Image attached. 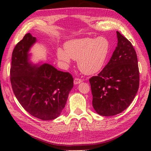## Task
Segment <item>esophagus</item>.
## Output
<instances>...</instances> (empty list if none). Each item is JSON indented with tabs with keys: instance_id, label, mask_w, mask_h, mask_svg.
<instances>
[{
	"instance_id": "34e87169",
	"label": "esophagus",
	"mask_w": 151,
	"mask_h": 151,
	"mask_svg": "<svg viewBox=\"0 0 151 151\" xmlns=\"http://www.w3.org/2000/svg\"><path fill=\"white\" fill-rule=\"evenodd\" d=\"M81 82H82L81 79H80V78H75V80H74V84H75V85L80 84Z\"/></svg>"
}]
</instances>
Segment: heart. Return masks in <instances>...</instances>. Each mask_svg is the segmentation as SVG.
I'll use <instances>...</instances> for the list:
<instances>
[{"label": "heart", "instance_id": "heart-1", "mask_svg": "<svg viewBox=\"0 0 151 151\" xmlns=\"http://www.w3.org/2000/svg\"><path fill=\"white\" fill-rule=\"evenodd\" d=\"M109 50L110 42L104 37L78 38L67 41L65 50L58 49L57 57L65 64H69L70 58L77 60L83 73L92 75L102 68Z\"/></svg>", "mask_w": 151, "mask_h": 151}]
</instances>
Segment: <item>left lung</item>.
I'll use <instances>...</instances> for the list:
<instances>
[{"label":"left lung","mask_w":151,"mask_h":151,"mask_svg":"<svg viewBox=\"0 0 151 151\" xmlns=\"http://www.w3.org/2000/svg\"><path fill=\"white\" fill-rule=\"evenodd\" d=\"M117 45L97 76L89 79L92 104L98 114L112 116L129 106L139 84L137 54L132 43L117 31Z\"/></svg>","instance_id":"1"}]
</instances>
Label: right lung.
<instances>
[{"mask_svg":"<svg viewBox=\"0 0 151 151\" xmlns=\"http://www.w3.org/2000/svg\"><path fill=\"white\" fill-rule=\"evenodd\" d=\"M37 42L28 33L12 53L10 81L13 91L23 108L34 117L52 120L61 114L73 88L70 74L50 64L30 61V49Z\"/></svg>","mask_w":151,"mask_h":151,"instance_id":"obj_1","label":"right lung"}]
</instances>
